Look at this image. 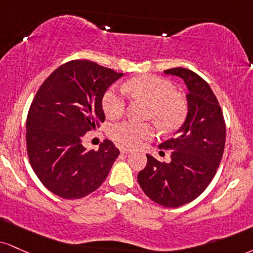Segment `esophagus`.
<instances>
[{
    "mask_svg": "<svg viewBox=\"0 0 253 253\" xmlns=\"http://www.w3.org/2000/svg\"><path fill=\"white\" fill-rule=\"evenodd\" d=\"M120 152L123 154H128V153H130V152H132V150H129V148H125V147H121L120 148Z\"/></svg>",
    "mask_w": 253,
    "mask_h": 253,
    "instance_id": "34e87169",
    "label": "esophagus"
}]
</instances>
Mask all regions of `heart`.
<instances>
[{
  "label": "heart",
  "instance_id": "heart-1",
  "mask_svg": "<svg viewBox=\"0 0 253 253\" xmlns=\"http://www.w3.org/2000/svg\"><path fill=\"white\" fill-rule=\"evenodd\" d=\"M126 93L141 97L150 102L147 117L154 119L164 130L175 129L186 115V103L174 92L171 82L157 75L145 74L136 77L124 84ZM102 109L109 119H118L125 113L126 99L123 89L111 87L102 96ZM156 127L152 124H136L121 121L109 127L112 140L126 147H138L154 136Z\"/></svg>",
  "mask_w": 253,
  "mask_h": 253
}]
</instances>
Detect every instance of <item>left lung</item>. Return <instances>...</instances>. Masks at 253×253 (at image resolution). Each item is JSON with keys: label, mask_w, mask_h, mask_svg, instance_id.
I'll use <instances>...</instances> for the list:
<instances>
[{"label": "left lung", "mask_w": 253, "mask_h": 253, "mask_svg": "<svg viewBox=\"0 0 253 253\" xmlns=\"http://www.w3.org/2000/svg\"><path fill=\"white\" fill-rule=\"evenodd\" d=\"M164 73L186 84L188 113L176 135L159 145L160 150H172L169 163L147 154L138 181L154 203L179 208L199 197L213 179L224 153L226 125L217 97L203 78L181 67Z\"/></svg>", "instance_id": "1"}]
</instances>
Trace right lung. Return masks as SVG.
Masks as SVG:
<instances>
[{
	"label": "right lung",
	"mask_w": 253,
	"mask_h": 253,
	"mask_svg": "<svg viewBox=\"0 0 253 253\" xmlns=\"http://www.w3.org/2000/svg\"><path fill=\"white\" fill-rule=\"evenodd\" d=\"M121 77L93 61L73 60L36 92L27 115V153L40 181L56 196L84 198L107 178L120 151L107 139L87 151L81 140L105 121L102 96Z\"/></svg>",
	"instance_id": "right-lung-1"
}]
</instances>
